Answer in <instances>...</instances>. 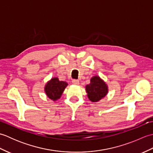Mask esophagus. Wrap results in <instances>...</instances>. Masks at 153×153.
<instances>
[{
  "mask_svg": "<svg viewBox=\"0 0 153 153\" xmlns=\"http://www.w3.org/2000/svg\"><path fill=\"white\" fill-rule=\"evenodd\" d=\"M72 83L74 84V85H79V82L78 80H77V79H73V80H72Z\"/></svg>",
  "mask_w": 153,
  "mask_h": 153,
  "instance_id": "obj_1",
  "label": "esophagus"
}]
</instances>
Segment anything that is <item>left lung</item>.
<instances>
[{"label": "left lung", "mask_w": 153, "mask_h": 153, "mask_svg": "<svg viewBox=\"0 0 153 153\" xmlns=\"http://www.w3.org/2000/svg\"><path fill=\"white\" fill-rule=\"evenodd\" d=\"M89 99L93 102H97L104 98L108 92V86L100 77L95 76L90 81V83L85 87Z\"/></svg>", "instance_id": "obj_1"}]
</instances>
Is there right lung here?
Instances as JSON below:
<instances>
[{"label": "right lung", "instance_id": "1", "mask_svg": "<svg viewBox=\"0 0 153 153\" xmlns=\"http://www.w3.org/2000/svg\"><path fill=\"white\" fill-rule=\"evenodd\" d=\"M67 85L66 82L60 81L58 77H53L45 85V91L48 98L55 101L60 98Z\"/></svg>", "mask_w": 153, "mask_h": 153}]
</instances>
